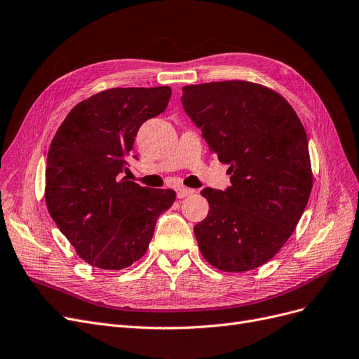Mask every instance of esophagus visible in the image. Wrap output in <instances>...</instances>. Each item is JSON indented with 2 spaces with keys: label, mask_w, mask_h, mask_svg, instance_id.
I'll return each instance as SVG.
<instances>
[{
  "label": "esophagus",
  "mask_w": 359,
  "mask_h": 359,
  "mask_svg": "<svg viewBox=\"0 0 359 359\" xmlns=\"http://www.w3.org/2000/svg\"><path fill=\"white\" fill-rule=\"evenodd\" d=\"M192 194H194V189H189V188H177L176 189L177 198H184V196L192 195Z\"/></svg>",
  "instance_id": "esophagus-1"
}]
</instances>
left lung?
I'll use <instances>...</instances> for the list:
<instances>
[{
  "label": "left lung",
  "mask_w": 359,
  "mask_h": 359,
  "mask_svg": "<svg viewBox=\"0 0 359 359\" xmlns=\"http://www.w3.org/2000/svg\"><path fill=\"white\" fill-rule=\"evenodd\" d=\"M182 104L210 151L229 164L231 187L205 188L210 210L194 226L204 259L245 272L287 243L312 191L308 136L288 102L271 88L222 81L182 88Z\"/></svg>",
  "instance_id": "left-lung-1"
}]
</instances>
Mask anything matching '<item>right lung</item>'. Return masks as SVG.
<instances>
[{
    "label": "right lung",
    "instance_id": "add662e5",
    "mask_svg": "<svg viewBox=\"0 0 359 359\" xmlns=\"http://www.w3.org/2000/svg\"><path fill=\"white\" fill-rule=\"evenodd\" d=\"M170 96L167 86L104 90L79 102L51 140L48 213L91 266L119 271L137 262L176 200L171 189L119 180L140 126L164 112Z\"/></svg>",
    "mask_w": 359,
    "mask_h": 359
}]
</instances>
